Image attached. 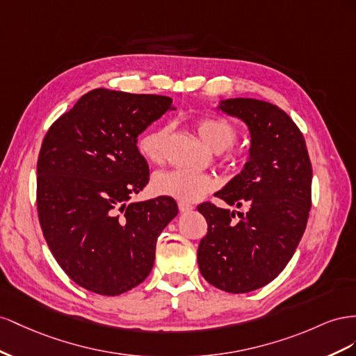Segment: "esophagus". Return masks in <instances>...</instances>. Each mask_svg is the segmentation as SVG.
Segmentation results:
<instances>
[{
	"instance_id": "34e87169",
	"label": "esophagus",
	"mask_w": 356,
	"mask_h": 356,
	"mask_svg": "<svg viewBox=\"0 0 356 356\" xmlns=\"http://www.w3.org/2000/svg\"><path fill=\"white\" fill-rule=\"evenodd\" d=\"M192 209H194V206H191L189 202H186V201H179V210H180V213H188V211H191Z\"/></svg>"
}]
</instances>
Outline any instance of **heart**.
I'll list each match as a JSON object with an SVG mask.
<instances>
[{"mask_svg": "<svg viewBox=\"0 0 356 356\" xmlns=\"http://www.w3.org/2000/svg\"><path fill=\"white\" fill-rule=\"evenodd\" d=\"M195 129L204 145L213 152L228 149L237 138V129L229 120L218 116L200 118ZM170 128L165 125L147 131L138 140V149L152 162H161L165 156V140ZM156 192L181 201H195L216 188V180L204 172L189 170L161 171L154 179Z\"/></svg>", "mask_w": 356, "mask_h": 356, "instance_id": "b5f03b06", "label": "heart"}]
</instances>
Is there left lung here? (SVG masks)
I'll return each instance as SVG.
<instances>
[{
  "label": "left lung",
  "instance_id": "left-lung-1",
  "mask_svg": "<svg viewBox=\"0 0 356 356\" xmlns=\"http://www.w3.org/2000/svg\"><path fill=\"white\" fill-rule=\"evenodd\" d=\"M219 108L249 128V159L216 197L236 213L202 202L207 234L198 246V267L210 285L231 293L266 286L286 267L307 225L312 164L306 141L277 106L253 98H229Z\"/></svg>",
  "mask_w": 356,
  "mask_h": 356
}]
</instances>
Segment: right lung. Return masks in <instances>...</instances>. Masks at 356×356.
I'll use <instances>...</instances> for the list:
<instances>
[{
  "label": "right lung",
  "instance_id": "right-lung-1",
  "mask_svg": "<svg viewBox=\"0 0 356 356\" xmlns=\"http://www.w3.org/2000/svg\"><path fill=\"white\" fill-rule=\"evenodd\" d=\"M162 95L98 88L44 136L37 161L43 236L68 277L99 296H120L152 271L156 240L177 216L171 197L128 202L149 181L137 137L171 110Z\"/></svg>",
  "mask_w": 356,
  "mask_h": 356
}]
</instances>
